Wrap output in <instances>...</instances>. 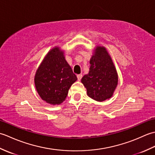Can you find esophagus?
I'll return each mask as SVG.
<instances>
[{
    "label": "esophagus",
    "instance_id": "obj_1",
    "mask_svg": "<svg viewBox=\"0 0 155 155\" xmlns=\"http://www.w3.org/2000/svg\"><path fill=\"white\" fill-rule=\"evenodd\" d=\"M82 77H83V75L82 74H78L77 75V78H78V81H81Z\"/></svg>",
    "mask_w": 155,
    "mask_h": 155
}]
</instances>
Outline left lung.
Instances as JSON below:
<instances>
[{"mask_svg":"<svg viewBox=\"0 0 155 155\" xmlns=\"http://www.w3.org/2000/svg\"><path fill=\"white\" fill-rule=\"evenodd\" d=\"M89 72L82 78L88 96L103 101L113 96L118 84V75L106 48L97 47L90 60Z\"/></svg>","mask_w":155,"mask_h":155,"instance_id":"1","label":"left lung"}]
</instances>
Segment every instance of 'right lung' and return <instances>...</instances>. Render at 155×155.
<instances>
[{
	"mask_svg": "<svg viewBox=\"0 0 155 155\" xmlns=\"http://www.w3.org/2000/svg\"><path fill=\"white\" fill-rule=\"evenodd\" d=\"M77 80L64 59L63 52L54 48L46 56L36 72L35 87L43 101L59 104L67 97L71 85Z\"/></svg>",
	"mask_w": 155,
	"mask_h": 155,
	"instance_id": "right-lung-1",
	"label": "right lung"
}]
</instances>
